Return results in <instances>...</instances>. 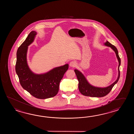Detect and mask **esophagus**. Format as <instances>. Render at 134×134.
Instances as JSON below:
<instances>
[{
  "label": "esophagus",
  "mask_w": 134,
  "mask_h": 134,
  "mask_svg": "<svg viewBox=\"0 0 134 134\" xmlns=\"http://www.w3.org/2000/svg\"><path fill=\"white\" fill-rule=\"evenodd\" d=\"M76 65H77L76 62H75L74 61H72L69 63V66H71V67H73V68L75 67L76 66Z\"/></svg>",
  "instance_id": "34e87169"
}]
</instances>
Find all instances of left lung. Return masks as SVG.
I'll return each instance as SVG.
<instances>
[{
	"label": "left lung",
	"instance_id": "left-lung-1",
	"mask_svg": "<svg viewBox=\"0 0 134 134\" xmlns=\"http://www.w3.org/2000/svg\"><path fill=\"white\" fill-rule=\"evenodd\" d=\"M104 44L106 46L111 47V48L115 52L116 54L117 58L119 62L118 77H117L116 80L114 83H113L111 85L109 86L108 87L106 88H98V87H94L90 85L86 79L84 75L80 71L77 70V69H75L74 71L77 76V79L79 81V91L80 92V93L84 96L92 97H104L106 95H107L111 91L113 87L118 82V80L119 79L120 76L119 67L121 65V59L118 54V50L115 46L111 44V43H110L108 41H107L104 43Z\"/></svg>",
	"mask_w": 134,
	"mask_h": 134
}]
</instances>
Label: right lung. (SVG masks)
<instances>
[{"instance_id":"add662e5","label":"right lung","mask_w":134,"mask_h":134,"mask_svg":"<svg viewBox=\"0 0 134 134\" xmlns=\"http://www.w3.org/2000/svg\"><path fill=\"white\" fill-rule=\"evenodd\" d=\"M36 34L35 31H31L18 49L15 69L23 88L34 97L45 99L57 94L60 81L68 70V65L55 68L45 74L32 73L27 63V52L28 46L34 41Z\"/></svg>"}]
</instances>
